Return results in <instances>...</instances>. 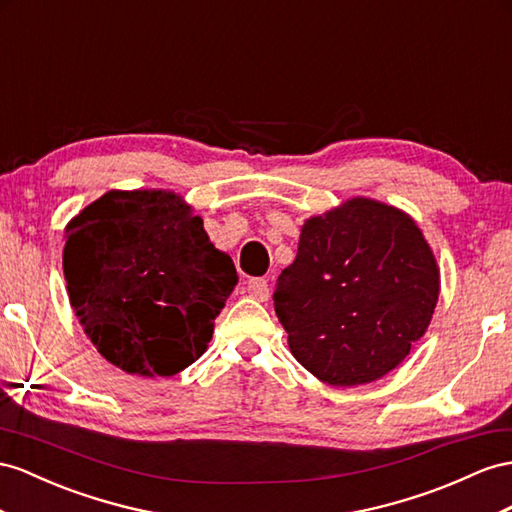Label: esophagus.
<instances>
[{
    "mask_svg": "<svg viewBox=\"0 0 512 512\" xmlns=\"http://www.w3.org/2000/svg\"><path fill=\"white\" fill-rule=\"evenodd\" d=\"M246 292L251 298L259 300V303H266L270 298V285L264 277H255V279H248L246 283Z\"/></svg>",
    "mask_w": 512,
    "mask_h": 512,
    "instance_id": "34e87169",
    "label": "esophagus"
}]
</instances>
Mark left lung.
Wrapping results in <instances>:
<instances>
[{
  "label": "left lung",
  "mask_w": 512,
  "mask_h": 512,
  "mask_svg": "<svg viewBox=\"0 0 512 512\" xmlns=\"http://www.w3.org/2000/svg\"><path fill=\"white\" fill-rule=\"evenodd\" d=\"M439 298L435 255L396 207L352 199L309 218L274 287L292 355L333 387L385 376L428 329Z\"/></svg>",
  "instance_id": "obj_1"
}]
</instances>
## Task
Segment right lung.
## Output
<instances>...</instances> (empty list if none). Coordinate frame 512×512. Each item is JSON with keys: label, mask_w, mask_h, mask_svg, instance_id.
Wrapping results in <instances>:
<instances>
[{"label": "right lung", "mask_w": 512, "mask_h": 512, "mask_svg": "<svg viewBox=\"0 0 512 512\" xmlns=\"http://www.w3.org/2000/svg\"><path fill=\"white\" fill-rule=\"evenodd\" d=\"M64 279L90 342L116 368L175 376L199 359L238 285L177 194L108 192L67 227Z\"/></svg>", "instance_id": "right-lung-1"}]
</instances>
